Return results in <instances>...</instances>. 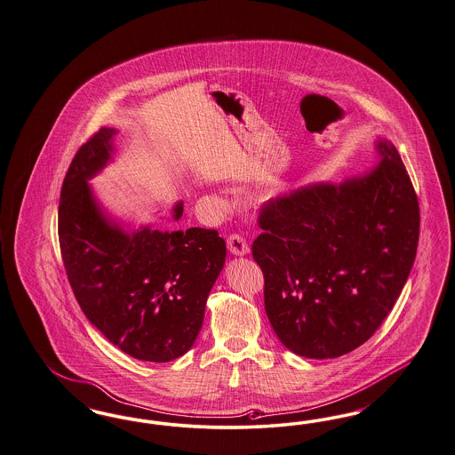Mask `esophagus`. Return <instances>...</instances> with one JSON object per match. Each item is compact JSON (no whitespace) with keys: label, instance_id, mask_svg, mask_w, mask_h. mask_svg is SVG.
Instances as JSON below:
<instances>
[{"label":"esophagus","instance_id":"34e87169","mask_svg":"<svg viewBox=\"0 0 455 455\" xmlns=\"http://www.w3.org/2000/svg\"><path fill=\"white\" fill-rule=\"evenodd\" d=\"M228 243V251L234 255H247L251 252V247L247 243V240L238 234H232L227 240Z\"/></svg>","mask_w":455,"mask_h":455}]
</instances>
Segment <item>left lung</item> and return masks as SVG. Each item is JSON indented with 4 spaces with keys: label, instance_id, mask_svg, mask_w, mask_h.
I'll return each instance as SVG.
<instances>
[{
    "label": "left lung",
    "instance_id": "1",
    "mask_svg": "<svg viewBox=\"0 0 455 455\" xmlns=\"http://www.w3.org/2000/svg\"><path fill=\"white\" fill-rule=\"evenodd\" d=\"M346 181L315 182L267 201L252 243L264 305L283 346L333 359L367 342L393 309L415 262L419 208L396 147Z\"/></svg>",
    "mask_w": 455,
    "mask_h": 455
}]
</instances>
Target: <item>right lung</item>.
<instances>
[{
	"instance_id": "1",
	"label": "right lung",
	"mask_w": 455,
	"mask_h": 455,
	"mask_svg": "<svg viewBox=\"0 0 455 455\" xmlns=\"http://www.w3.org/2000/svg\"><path fill=\"white\" fill-rule=\"evenodd\" d=\"M115 128L77 150L59 201V243L74 296L113 346L133 359L169 363L198 337L227 247L217 230L132 228L113 219L92 181L113 159ZM182 217V201L172 220Z\"/></svg>"
}]
</instances>
